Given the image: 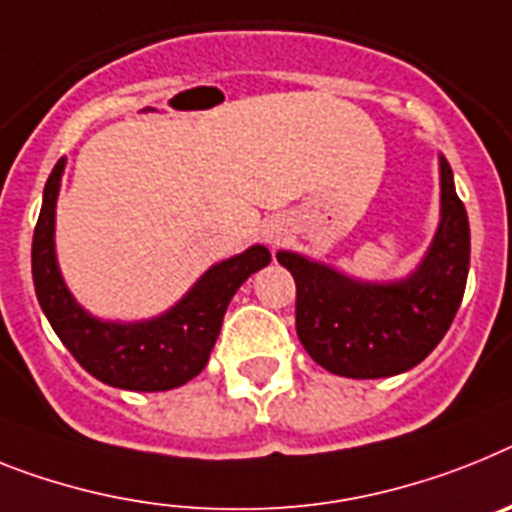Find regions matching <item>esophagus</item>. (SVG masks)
<instances>
[{"label":"esophagus","instance_id":"34e87169","mask_svg":"<svg viewBox=\"0 0 512 512\" xmlns=\"http://www.w3.org/2000/svg\"><path fill=\"white\" fill-rule=\"evenodd\" d=\"M265 239H268L270 244H281V239H283V231H281V229H273V226H270V229L265 231Z\"/></svg>","mask_w":512,"mask_h":512}]
</instances>
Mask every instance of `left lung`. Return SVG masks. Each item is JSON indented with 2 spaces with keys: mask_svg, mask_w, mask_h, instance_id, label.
<instances>
[{
  "mask_svg": "<svg viewBox=\"0 0 512 512\" xmlns=\"http://www.w3.org/2000/svg\"><path fill=\"white\" fill-rule=\"evenodd\" d=\"M442 221L414 276L372 286L341 276L294 252L278 263L296 283V333L307 354L333 375L390 377L427 359L448 333L466 291L471 234L453 171L440 158Z\"/></svg>",
  "mask_w": 512,
  "mask_h": 512,
  "instance_id": "left-lung-1",
  "label": "left lung"
}]
</instances>
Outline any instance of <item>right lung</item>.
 I'll return each instance as SVG.
<instances>
[{
    "label": "right lung",
    "instance_id": "obj_1",
    "mask_svg": "<svg viewBox=\"0 0 512 512\" xmlns=\"http://www.w3.org/2000/svg\"><path fill=\"white\" fill-rule=\"evenodd\" d=\"M62 171L64 158L44 187L30 252L38 304L54 333L85 372L111 388L156 393L190 382L208 364L231 296L255 270L270 263V252L255 244L242 255L213 265L190 294L158 320L135 325L101 322L72 299L54 257V208Z\"/></svg>",
    "mask_w": 512,
    "mask_h": 512
}]
</instances>
